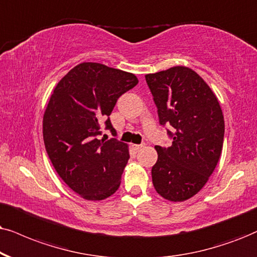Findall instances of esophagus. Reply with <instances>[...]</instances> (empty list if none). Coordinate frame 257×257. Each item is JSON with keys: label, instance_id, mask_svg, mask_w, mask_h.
I'll use <instances>...</instances> for the list:
<instances>
[{"label": "esophagus", "instance_id": "obj_1", "mask_svg": "<svg viewBox=\"0 0 257 257\" xmlns=\"http://www.w3.org/2000/svg\"><path fill=\"white\" fill-rule=\"evenodd\" d=\"M144 147V145H133V148L135 149V151H139V149H141Z\"/></svg>", "mask_w": 257, "mask_h": 257}]
</instances>
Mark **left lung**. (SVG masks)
<instances>
[{
  "label": "left lung",
  "instance_id": "obj_1",
  "mask_svg": "<svg viewBox=\"0 0 257 257\" xmlns=\"http://www.w3.org/2000/svg\"><path fill=\"white\" fill-rule=\"evenodd\" d=\"M158 108L160 124L173 140L170 147L155 146L158 161L152 168L157 192L171 201L197 194L218 164L224 140V117L213 91L197 72L174 66L146 74Z\"/></svg>",
  "mask_w": 257,
  "mask_h": 257
}]
</instances>
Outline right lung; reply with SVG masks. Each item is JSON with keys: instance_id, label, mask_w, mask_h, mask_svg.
Listing matches in <instances>:
<instances>
[{"instance_id": "1", "label": "right lung", "mask_w": 257, "mask_h": 257, "mask_svg": "<svg viewBox=\"0 0 257 257\" xmlns=\"http://www.w3.org/2000/svg\"><path fill=\"white\" fill-rule=\"evenodd\" d=\"M139 83L135 74L98 63H82L54 87L42 121L45 148L54 170L87 200H103L118 190L129 160L128 145L99 139L116 102Z\"/></svg>"}]
</instances>
